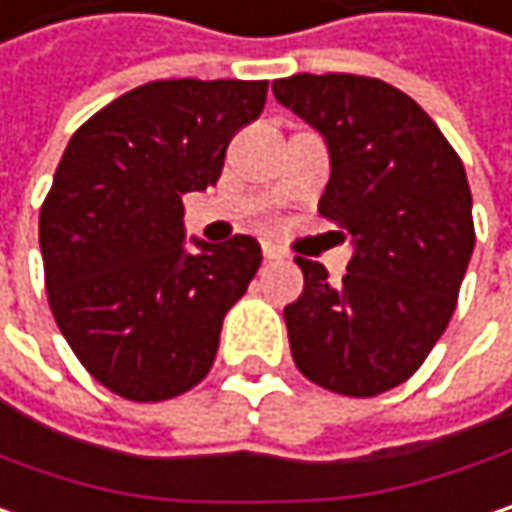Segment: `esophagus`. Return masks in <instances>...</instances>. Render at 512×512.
Masks as SVG:
<instances>
[{
    "label": "esophagus",
    "mask_w": 512,
    "mask_h": 512,
    "mask_svg": "<svg viewBox=\"0 0 512 512\" xmlns=\"http://www.w3.org/2000/svg\"><path fill=\"white\" fill-rule=\"evenodd\" d=\"M262 256H265L268 262H274V259H283L286 253H283L277 244H268V241H265V244H262Z\"/></svg>",
    "instance_id": "esophagus-1"
}]
</instances>
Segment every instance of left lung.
Returning a JSON list of instances; mask_svg holds the SVG:
<instances>
[{
  "mask_svg": "<svg viewBox=\"0 0 512 512\" xmlns=\"http://www.w3.org/2000/svg\"><path fill=\"white\" fill-rule=\"evenodd\" d=\"M274 96L330 147L318 212L353 238L342 286L297 256L303 294L286 306L300 374L348 398L407 383L445 333L472 250L466 167L416 99L353 73H297Z\"/></svg>",
  "mask_w": 512,
  "mask_h": 512,
  "instance_id": "1",
  "label": "left lung"
}]
</instances>
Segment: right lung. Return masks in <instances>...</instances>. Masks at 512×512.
Instances as JSON below:
<instances>
[{
	"label": "right lung",
	"mask_w": 512,
	"mask_h": 512,
	"mask_svg": "<svg viewBox=\"0 0 512 512\" xmlns=\"http://www.w3.org/2000/svg\"><path fill=\"white\" fill-rule=\"evenodd\" d=\"M265 96L268 82H150L85 120L58 161L40 206L49 309L88 374L126 401L194 389L262 265L250 235L188 253L182 194L221 179Z\"/></svg>",
	"instance_id": "obj_1"
}]
</instances>
